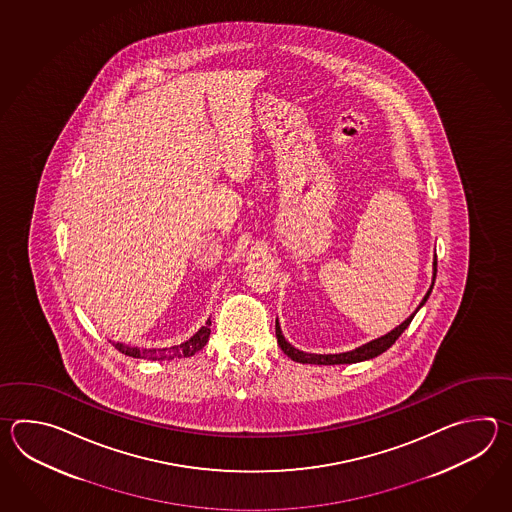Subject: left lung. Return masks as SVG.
I'll list each match as a JSON object with an SVG mask.
<instances>
[{
  "instance_id": "8db88e82",
  "label": "left lung",
  "mask_w": 512,
  "mask_h": 512,
  "mask_svg": "<svg viewBox=\"0 0 512 512\" xmlns=\"http://www.w3.org/2000/svg\"><path fill=\"white\" fill-rule=\"evenodd\" d=\"M435 274H437V256L434 258V278H432V285H430V289L426 291L425 298L421 300V304L415 309L414 313L408 316L403 324H399V326L392 329L390 333H386L384 337L375 338V340H371L368 344H362V346L353 349V351L335 353V355H316V353L300 351V349L294 348V346H291V344L285 340V337L282 335V329H280V324H278V320H276V338H278V344H280V348H282L283 353H285L289 359L294 360V362H300V364H324V366H331V364H353V362L373 359V357L384 353L386 349L392 348L393 344H395V340L403 335L406 327L410 326V322L414 320L415 313L426 304L428 296H430L432 289H434Z\"/></svg>"
}]
</instances>
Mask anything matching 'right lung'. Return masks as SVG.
I'll return each mask as SVG.
<instances>
[{
    "label": "right lung",
    "mask_w": 512,
    "mask_h": 512,
    "mask_svg": "<svg viewBox=\"0 0 512 512\" xmlns=\"http://www.w3.org/2000/svg\"><path fill=\"white\" fill-rule=\"evenodd\" d=\"M210 337V318L207 324L197 331L194 337L188 338L183 344L179 346H172V348L163 349H139L126 346L122 342H113L115 349H119L120 353L133 357V359H150V360H172V359H185V357H192L196 355L199 349L205 348V344Z\"/></svg>",
    "instance_id": "obj_1"
}]
</instances>
